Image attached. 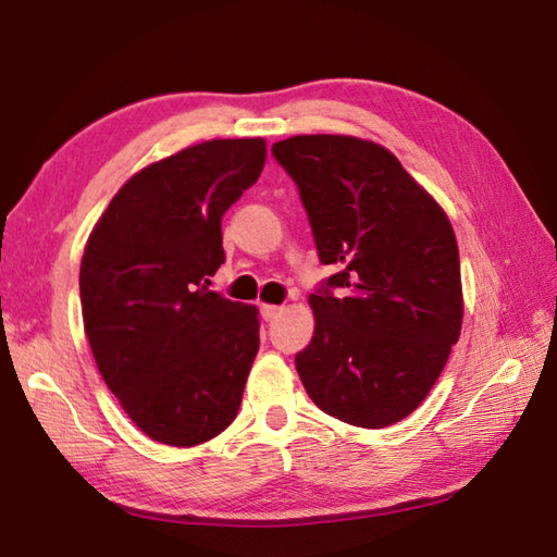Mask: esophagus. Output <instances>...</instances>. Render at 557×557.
<instances>
[{"label": "esophagus", "instance_id": "esophagus-1", "mask_svg": "<svg viewBox=\"0 0 557 557\" xmlns=\"http://www.w3.org/2000/svg\"><path fill=\"white\" fill-rule=\"evenodd\" d=\"M260 314L265 322H272V319H277L282 314V307H275V305H262L260 307Z\"/></svg>", "mask_w": 557, "mask_h": 557}]
</instances>
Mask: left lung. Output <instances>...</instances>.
Instances as JSON below:
<instances>
[{"label":"left lung","instance_id":"left-lung-1","mask_svg":"<svg viewBox=\"0 0 557 557\" xmlns=\"http://www.w3.org/2000/svg\"><path fill=\"white\" fill-rule=\"evenodd\" d=\"M295 182L317 256L334 275L309 305L314 336L295 366L332 418L388 428L418 408L461 329V277L445 211L388 149L344 135L272 145Z\"/></svg>","mask_w":557,"mask_h":557}]
</instances>
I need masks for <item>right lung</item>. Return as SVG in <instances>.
<instances>
[{"mask_svg":"<svg viewBox=\"0 0 557 557\" xmlns=\"http://www.w3.org/2000/svg\"><path fill=\"white\" fill-rule=\"evenodd\" d=\"M265 143L211 139L120 188L81 262L83 324L100 375L157 442L194 447L238 414L260 348L258 309L209 289L221 219L258 182Z\"/></svg>","mask_w":557,"mask_h":557,"instance_id":"obj_1","label":"right lung"}]
</instances>
